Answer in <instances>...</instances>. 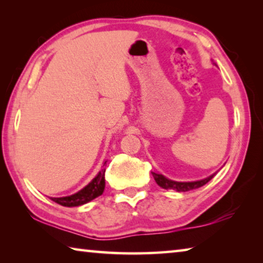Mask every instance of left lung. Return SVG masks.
<instances>
[{
	"instance_id": "8db88e82",
	"label": "left lung",
	"mask_w": 263,
	"mask_h": 263,
	"mask_svg": "<svg viewBox=\"0 0 263 263\" xmlns=\"http://www.w3.org/2000/svg\"><path fill=\"white\" fill-rule=\"evenodd\" d=\"M152 175L154 177V180L157 183L161 186L163 189H172L175 191H189L193 189H197L199 186H203L204 184H206L209 181H210L215 174H212L211 176L206 177V179L201 180V181H195V182H176L173 180H169L167 177H164L161 174H158V173L152 172Z\"/></svg>"
}]
</instances>
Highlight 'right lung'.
Instances as JSON below:
<instances>
[{"label":"right lung","mask_w":263,"mask_h":263,"mask_svg":"<svg viewBox=\"0 0 263 263\" xmlns=\"http://www.w3.org/2000/svg\"><path fill=\"white\" fill-rule=\"evenodd\" d=\"M104 173H105V169L103 168L99 174L92 179L90 183L87 184L83 189L78 191L77 194L66 196V197H52L51 199L53 202L60 204L62 206L72 208V206L83 205V204L92 201V199L99 197V196L103 194L104 186H105Z\"/></svg>","instance_id":"add662e5"}]
</instances>
